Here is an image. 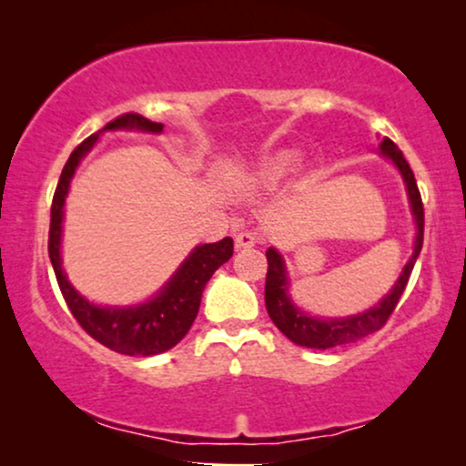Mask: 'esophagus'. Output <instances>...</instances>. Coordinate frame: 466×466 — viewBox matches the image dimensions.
<instances>
[{
    "label": "esophagus",
    "instance_id": "obj_1",
    "mask_svg": "<svg viewBox=\"0 0 466 466\" xmlns=\"http://www.w3.org/2000/svg\"><path fill=\"white\" fill-rule=\"evenodd\" d=\"M256 240H258V238H256L254 232H249V229H243V232L237 234V240H234V243H237V249H249V248H254Z\"/></svg>",
    "mask_w": 466,
    "mask_h": 466
}]
</instances>
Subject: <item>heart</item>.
<instances>
[{
  "label": "heart",
  "mask_w": 466,
  "mask_h": 466,
  "mask_svg": "<svg viewBox=\"0 0 466 466\" xmlns=\"http://www.w3.org/2000/svg\"><path fill=\"white\" fill-rule=\"evenodd\" d=\"M293 164H296V153L293 151H282V153L271 155L269 159H265V162L260 164L258 173H256V179L265 186H274L280 179L287 177V173L293 168Z\"/></svg>",
  "instance_id": "obj_1"
}]
</instances>
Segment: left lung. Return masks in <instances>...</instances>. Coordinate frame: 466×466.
I'll return each mask as SVG.
<instances>
[{"instance_id": "1", "label": "left lung", "mask_w": 466, "mask_h": 466, "mask_svg": "<svg viewBox=\"0 0 466 466\" xmlns=\"http://www.w3.org/2000/svg\"><path fill=\"white\" fill-rule=\"evenodd\" d=\"M381 153L388 159H392L399 173L403 175L405 188H408L411 215L416 221V240H414V254L408 260V265L400 271L399 280L390 289V293L381 302L374 304L372 309L360 315H350V318H313L307 315L289 298V278L287 267L282 256L274 248L267 249V280H265V307L269 313L271 322H274L280 333H285L293 344L307 346V349H335L341 344H352V341L361 339V337L374 333L388 322L397 307L400 296H403L405 287H408L410 274L414 269L416 258H419L422 248V228H425V212H422V201L419 186H416L414 173H411L408 159L399 151V147L390 137H383Z\"/></svg>"}]
</instances>
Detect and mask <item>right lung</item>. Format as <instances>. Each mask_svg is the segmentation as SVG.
Instances as JSON below:
<instances>
[{"instance_id":"1","label":"right lung","mask_w":466,"mask_h":466,"mask_svg":"<svg viewBox=\"0 0 466 466\" xmlns=\"http://www.w3.org/2000/svg\"><path fill=\"white\" fill-rule=\"evenodd\" d=\"M117 129L162 133L164 125L148 120L140 114H122L74 148L66 168H63L61 179H58L55 199H52L47 251H50V260L63 298H66L76 322L85 329V333L92 335L106 349L120 352V355L151 357L170 350L188 333L197 313H199L203 289L218 267L232 258L234 240L226 237L218 243H206L192 249L188 258L175 271V276L162 287V291L148 302L137 304V307H96V304L85 300L76 289L69 285L66 271L61 267L63 206H66L69 181L76 173L80 159L94 147L100 133Z\"/></svg>"}]
</instances>
